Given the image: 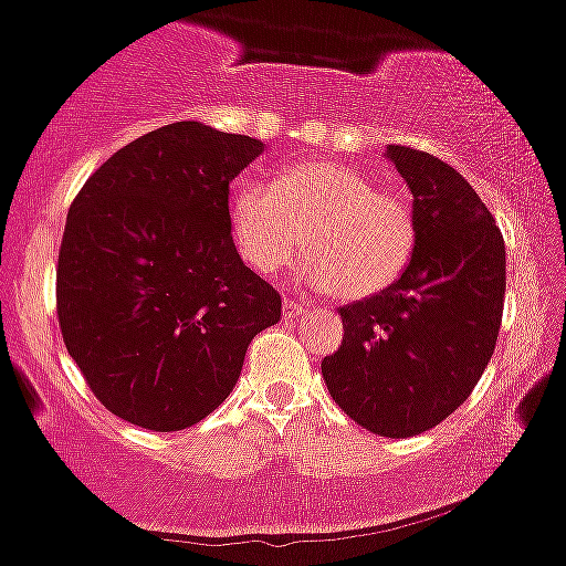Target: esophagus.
<instances>
[{"label":"esophagus","mask_w":566,"mask_h":566,"mask_svg":"<svg viewBox=\"0 0 566 566\" xmlns=\"http://www.w3.org/2000/svg\"><path fill=\"white\" fill-rule=\"evenodd\" d=\"M306 314V308L301 306V303H295L293 297H284V306H282V316L287 322H293V319H297V316H303Z\"/></svg>","instance_id":"obj_1"}]
</instances>
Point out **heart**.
Segmentation results:
<instances>
[{
	"mask_svg": "<svg viewBox=\"0 0 566 566\" xmlns=\"http://www.w3.org/2000/svg\"><path fill=\"white\" fill-rule=\"evenodd\" d=\"M231 231L244 263L263 276L301 250V276L314 290L370 297L400 279L416 244L408 192L378 188L370 174L338 160L290 166L269 182H247L231 198Z\"/></svg>",
	"mask_w": 566,
	"mask_h": 566,
	"instance_id": "obj_1",
	"label": "heart"
}]
</instances>
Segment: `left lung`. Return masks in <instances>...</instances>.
<instances>
[{
	"label": "left lung",
	"mask_w": 566,
	"mask_h": 566,
	"mask_svg": "<svg viewBox=\"0 0 566 566\" xmlns=\"http://www.w3.org/2000/svg\"><path fill=\"white\" fill-rule=\"evenodd\" d=\"M387 158L413 196V254L387 290L338 308L344 344L322 359V376L359 427L411 438L454 413L492 359L505 241L449 164L406 145H389Z\"/></svg>",
	"instance_id": "left-lung-1"
}]
</instances>
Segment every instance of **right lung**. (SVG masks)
<instances>
[{
  "label": "right lung",
  "instance_id": "add662e5",
  "mask_svg": "<svg viewBox=\"0 0 566 566\" xmlns=\"http://www.w3.org/2000/svg\"><path fill=\"white\" fill-rule=\"evenodd\" d=\"M263 153L196 120L120 147L74 196L55 265L66 352L107 411L177 432L231 395L282 297L241 263L228 188Z\"/></svg>",
  "mask_w": 566,
  "mask_h": 566
}]
</instances>
